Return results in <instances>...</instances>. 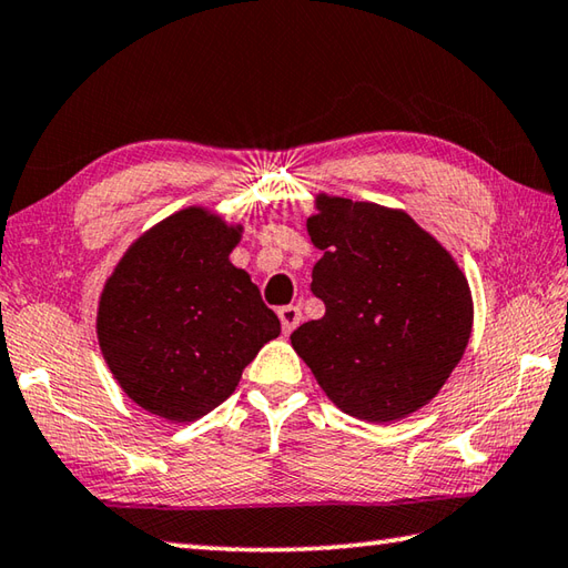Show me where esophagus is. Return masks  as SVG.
Returning <instances> with one entry per match:
<instances>
[{
    "label": "esophagus",
    "instance_id": "obj_1",
    "mask_svg": "<svg viewBox=\"0 0 568 568\" xmlns=\"http://www.w3.org/2000/svg\"><path fill=\"white\" fill-rule=\"evenodd\" d=\"M280 321L284 333H292L301 323V308L298 306H282L280 308Z\"/></svg>",
    "mask_w": 568,
    "mask_h": 568
}]
</instances>
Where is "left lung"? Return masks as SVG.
<instances>
[{"instance_id": "8db88e82", "label": "left lung", "mask_w": 568, "mask_h": 568, "mask_svg": "<svg viewBox=\"0 0 568 568\" xmlns=\"http://www.w3.org/2000/svg\"><path fill=\"white\" fill-rule=\"evenodd\" d=\"M306 230L323 257L314 292L326 314L292 345L341 412L392 424L426 407L473 333L466 274L442 242L399 211L316 193Z\"/></svg>"}]
</instances>
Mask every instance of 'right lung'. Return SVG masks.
<instances>
[{"label": "right lung", "instance_id": "right-lung-1", "mask_svg": "<svg viewBox=\"0 0 568 568\" xmlns=\"http://www.w3.org/2000/svg\"><path fill=\"white\" fill-rule=\"evenodd\" d=\"M245 233L189 205L139 235L98 301V343L122 392L149 414L189 424L240 385L264 343L282 333L260 288L230 252Z\"/></svg>", "mask_w": 568, "mask_h": 568}]
</instances>
